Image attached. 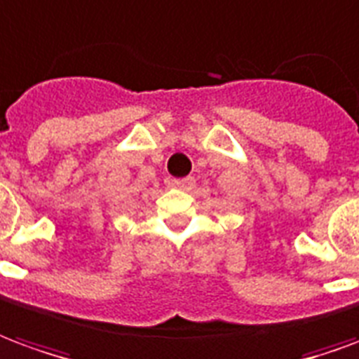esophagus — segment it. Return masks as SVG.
<instances>
[{
    "label": "esophagus",
    "mask_w": 359,
    "mask_h": 359,
    "mask_svg": "<svg viewBox=\"0 0 359 359\" xmlns=\"http://www.w3.org/2000/svg\"><path fill=\"white\" fill-rule=\"evenodd\" d=\"M196 180L192 177H184V179H172L171 180V187L172 188H179V190H190V188H194Z\"/></svg>",
    "instance_id": "1"
}]
</instances>
